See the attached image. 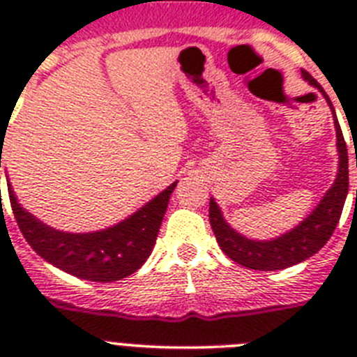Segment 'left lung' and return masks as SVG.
I'll return each instance as SVG.
<instances>
[{
	"label": "left lung",
	"mask_w": 357,
	"mask_h": 357,
	"mask_svg": "<svg viewBox=\"0 0 357 357\" xmlns=\"http://www.w3.org/2000/svg\"><path fill=\"white\" fill-rule=\"evenodd\" d=\"M302 78L326 96L327 103L333 109L334 128H336V146H338L340 159L338 173H336L334 184L327 189V193L324 195L320 204L291 230L277 236V238L259 241V239H250L247 236L239 234L238 230L232 229L227 223L222 209L213 197L209 202V220L218 245L232 261L245 268L259 270V272H273V270L289 268L317 254L329 241L334 229L338 225L343 204H345L347 193H349V153H347V144L343 139L338 118L334 114L333 103L329 102L326 91L321 89L320 84L309 73L302 71Z\"/></svg>",
	"instance_id": "1"
}]
</instances>
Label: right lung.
<instances>
[{
	"mask_svg": "<svg viewBox=\"0 0 357 357\" xmlns=\"http://www.w3.org/2000/svg\"><path fill=\"white\" fill-rule=\"evenodd\" d=\"M6 185L15 222L28 245L44 261L78 279L114 282L137 272L150 257L176 182L123 222L84 234L64 232L43 223L19 204L8 178Z\"/></svg>",
	"mask_w": 357,
	"mask_h": 357,
	"instance_id": "1",
	"label": "right lung"
}]
</instances>
